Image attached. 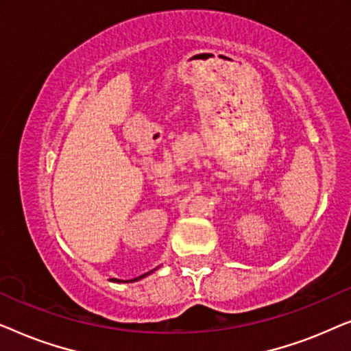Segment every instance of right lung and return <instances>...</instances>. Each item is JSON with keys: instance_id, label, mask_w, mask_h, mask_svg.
<instances>
[{"instance_id": "obj_1", "label": "right lung", "mask_w": 351, "mask_h": 351, "mask_svg": "<svg viewBox=\"0 0 351 351\" xmlns=\"http://www.w3.org/2000/svg\"><path fill=\"white\" fill-rule=\"evenodd\" d=\"M155 270H156V268H155ZM155 270H152V271H148V273H143L142 276H137V278H134V280H131V282H132V281H138V280H142V278H145L147 275H150V273H153V271H155ZM112 281H114V282H119V280H117V278H113ZM123 282H128V281H123Z\"/></svg>"}]
</instances>
